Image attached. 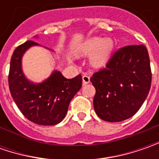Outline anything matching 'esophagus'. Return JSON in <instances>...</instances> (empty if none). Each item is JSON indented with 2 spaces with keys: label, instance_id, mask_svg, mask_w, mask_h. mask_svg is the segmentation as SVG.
<instances>
[{
  "label": "esophagus",
  "instance_id": "1",
  "mask_svg": "<svg viewBox=\"0 0 159 159\" xmlns=\"http://www.w3.org/2000/svg\"><path fill=\"white\" fill-rule=\"evenodd\" d=\"M82 80H83V84H88V83L90 82V77L89 75H83L82 76Z\"/></svg>",
  "mask_w": 159,
  "mask_h": 159
}]
</instances>
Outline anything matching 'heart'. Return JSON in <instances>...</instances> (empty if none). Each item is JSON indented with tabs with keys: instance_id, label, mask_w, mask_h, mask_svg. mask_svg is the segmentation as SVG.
I'll return each instance as SVG.
<instances>
[{
	"instance_id": "b5f03b06",
	"label": "heart",
	"mask_w": 159,
	"mask_h": 159,
	"mask_svg": "<svg viewBox=\"0 0 159 159\" xmlns=\"http://www.w3.org/2000/svg\"><path fill=\"white\" fill-rule=\"evenodd\" d=\"M114 48V43L111 39L102 40L100 37H93L86 40L79 49L81 55L91 56V64L95 68H101L104 66L111 55Z\"/></svg>"
}]
</instances>
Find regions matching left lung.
<instances>
[{
	"mask_svg": "<svg viewBox=\"0 0 159 159\" xmlns=\"http://www.w3.org/2000/svg\"><path fill=\"white\" fill-rule=\"evenodd\" d=\"M95 89L94 108L104 121L119 122L139 111L150 92L151 69L144 45L120 48L105 68L93 74Z\"/></svg>",
	"mask_w": 159,
	"mask_h": 159,
	"instance_id": "1",
	"label": "left lung"
}]
</instances>
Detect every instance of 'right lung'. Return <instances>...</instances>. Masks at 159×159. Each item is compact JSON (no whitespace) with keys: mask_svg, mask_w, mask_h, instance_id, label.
<instances>
[{"mask_svg":"<svg viewBox=\"0 0 159 159\" xmlns=\"http://www.w3.org/2000/svg\"><path fill=\"white\" fill-rule=\"evenodd\" d=\"M37 45L34 40H28L14 50L9 66V91L28 120L41 125H57L64 119L70 102L81 88L82 77L79 74L69 80L55 70L42 83L29 81L22 71V57L30 47Z\"/></svg>","mask_w":159,"mask_h":159,"instance_id":"right-lung-1","label":"right lung"}]
</instances>
